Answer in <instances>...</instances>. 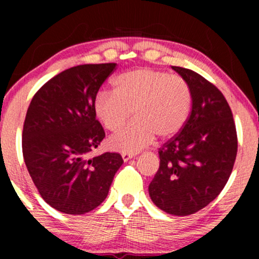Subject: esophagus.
Segmentation results:
<instances>
[{
    "label": "esophagus",
    "instance_id": "esophagus-1",
    "mask_svg": "<svg viewBox=\"0 0 259 259\" xmlns=\"http://www.w3.org/2000/svg\"><path fill=\"white\" fill-rule=\"evenodd\" d=\"M121 157H123V159L125 160H129V159H132L133 157H134V153H129V152H123L121 153Z\"/></svg>",
    "mask_w": 259,
    "mask_h": 259
}]
</instances>
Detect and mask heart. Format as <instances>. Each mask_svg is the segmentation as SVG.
I'll return each mask as SVG.
<instances>
[{
    "mask_svg": "<svg viewBox=\"0 0 259 259\" xmlns=\"http://www.w3.org/2000/svg\"><path fill=\"white\" fill-rule=\"evenodd\" d=\"M191 90L179 75L150 68L123 73L114 79V90L101 89L94 109L106 129L117 132L132 117L136 120L109 139V146L136 152L158 136L174 138L181 132L191 111Z\"/></svg>",
    "mask_w": 259,
    "mask_h": 259,
    "instance_id": "obj_1",
    "label": "heart"
}]
</instances>
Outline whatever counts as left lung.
Segmentation results:
<instances>
[{"instance_id": "left-lung-1", "label": "left lung", "mask_w": 259, "mask_h": 259, "mask_svg": "<svg viewBox=\"0 0 259 259\" xmlns=\"http://www.w3.org/2000/svg\"><path fill=\"white\" fill-rule=\"evenodd\" d=\"M171 68L189 84L192 107L181 132L158 148L159 168L148 192L164 212L189 215L224 189L236 159L237 134L221 90L194 70Z\"/></svg>"}]
</instances>
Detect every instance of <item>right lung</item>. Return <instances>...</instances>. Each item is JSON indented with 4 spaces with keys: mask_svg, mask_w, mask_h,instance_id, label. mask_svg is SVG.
Returning a JSON list of instances; mask_svg holds the SVG:
<instances>
[{
    "mask_svg": "<svg viewBox=\"0 0 259 259\" xmlns=\"http://www.w3.org/2000/svg\"><path fill=\"white\" fill-rule=\"evenodd\" d=\"M115 63L65 69L38 89L23 126V157L38 194L67 214L99 207L123 164L117 152L89 158L106 134L96 119L95 95Z\"/></svg>",
    "mask_w": 259,
    "mask_h": 259,
    "instance_id": "obj_1",
    "label": "right lung"
}]
</instances>
